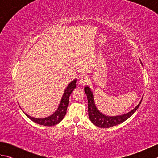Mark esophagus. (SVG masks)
<instances>
[{"label":"esophagus","instance_id":"esophagus-1","mask_svg":"<svg viewBox=\"0 0 158 158\" xmlns=\"http://www.w3.org/2000/svg\"><path fill=\"white\" fill-rule=\"evenodd\" d=\"M89 78L87 76H82L79 80V84L81 86H84L88 84L89 82Z\"/></svg>","mask_w":158,"mask_h":158}]
</instances>
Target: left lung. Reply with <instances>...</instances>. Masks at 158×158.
<instances>
[{
	"label": "left lung",
	"mask_w": 158,
	"mask_h": 158,
	"mask_svg": "<svg viewBox=\"0 0 158 158\" xmlns=\"http://www.w3.org/2000/svg\"><path fill=\"white\" fill-rule=\"evenodd\" d=\"M86 96L88 97V115L90 121L94 124L96 126L99 127H102V128H107V127H113L118 124L125 122L126 120L132 116L134 113L138 109L139 106H140V103L143 100V98L140 100V102L138 104L135 109H133L130 112L126 114H123L122 115L118 116H106L104 115L102 113H100L98 109L96 108L94 100L93 93L91 91L89 87H85L84 88Z\"/></svg>",
	"instance_id": "1"
}]
</instances>
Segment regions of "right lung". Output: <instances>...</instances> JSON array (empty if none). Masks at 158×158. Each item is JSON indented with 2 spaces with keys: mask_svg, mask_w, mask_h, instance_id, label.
Instances as JSON below:
<instances>
[{
  "mask_svg": "<svg viewBox=\"0 0 158 158\" xmlns=\"http://www.w3.org/2000/svg\"><path fill=\"white\" fill-rule=\"evenodd\" d=\"M76 79L73 80V81L72 82H70L69 85L66 87L58 109H57V110L52 115H50L48 117H45V118H35V117L30 116L26 113L25 115L27 116L30 119H31L32 122L40 124V125L45 126H52L58 124V123L61 122L66 115L67 106L69 105V96L70 95V94H71L74 90V89L76 88Z\"/></svg>",
  "mask_w": 158,
  "mask_h": 158,
  "instance_id": "add662e5",
  "label": "right lung"
}]
</instances>
